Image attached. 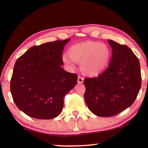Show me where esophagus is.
Returning <instances> with one entry per match:
<instances>
[{"label":"esophagus","instance_id":"34e87169","mask_svg":"<svg viewBox=\"0 0 148 148\" xmlns=\"http://www.w3.org/2000/svg\"><path fill=\"white\" fill-rule=\"evenodd\" d=\"M84 77H81V76H79L78 77L77 82L79 83V84H82V83L84 82Z\"/></svg>","mask_w":148,"mask_h":148}]
</instances>
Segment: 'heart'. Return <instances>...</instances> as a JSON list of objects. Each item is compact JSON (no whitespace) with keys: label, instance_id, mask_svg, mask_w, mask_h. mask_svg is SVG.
I'll list each match as a JSON object with an SVG mask.
<instances>
[{"label":"heart","instance_id":"1","mask_svg":"<svg viewBox=\"0 0 148 148\" xmlns=\"http://www.w3.org/2000/svg\"><path fill=\"white\" fill-rule=\"evenodd\" d=\"M68 55L64 54L62 60L69 68L75 67L76 62H81V69L85 74L97 75L102 72L110 61L111 51L104 43L86 41L75 44L68 50Z\"/></svg>","mask_w":148,"mask_h":148}]
</instances>
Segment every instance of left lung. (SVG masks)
<instances>
[{"label":"left lung","mask_w":148,"mask_h":148,"mask_svg":"<svg viewBox=\"0 0 148 148\" xmlns=\"http://www.w3.org/2000/svg\"><path fill=\"white\" fill-rule=\"evenodd\" d=\"M108 42L112 49L108 69L84 82L87 106L102 117L114 116L131 106L141 85L140 64L132 50L113 40Z\"/></svg>","instance_id":"1"}]
</instances>
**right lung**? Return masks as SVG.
<instances>
[{
  "label": "right lung",
  "mask_w": 148,
  "mask_h": 148,
  "mask_svg": "<svg viewBox=\"0 0 148 148\" xmlns=\"http://www.w3.org/2000/svg\"><path fill=\"white\" fill-rule=\"evenodd\" d=\"M69 40L32 46L16 60L11 92L16 106L25 114L52 119L61 112L64 96L77 82V75L61 67L64 46Z\"/></svg>",
  "instance_id": "1"
}]
</instances>
